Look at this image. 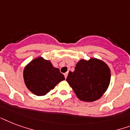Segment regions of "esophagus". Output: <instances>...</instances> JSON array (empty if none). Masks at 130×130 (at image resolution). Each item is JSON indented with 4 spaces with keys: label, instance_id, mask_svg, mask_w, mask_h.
<instances>
[{
    "label": "esophagus",
    "instance_id": "esophagus-1",
    "mask_svg": "<svg viewBox=\"0 0 130 130\" xmlns=\"http://www.w3.org/2000/svg\"><path fill=\"white\" fill-rule=\"evenodd\" d=\"M68 72H66V73H64V76H65V78H67V76H68Z\"/></svg>",
    "mask_w": 130,
    "mask_h": 130
}]
</instances>
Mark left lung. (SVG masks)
<instances>
[{
  "label": "left lung",
  "mask_w": 130,
  "mask_h": 130,
  "mask_svg": "<svg viewBox=\"0 0 130 130\" xmlns=\"http://www.w3.org/2000/svg\"><path fill=\"white\" fill-rule=\"evenodd\" d=\"M110 76V69L105 62L91 58L89 60H79L74 71L69 72L66 81L80 100L93 102L106 91Z\"/></svg>",
  "instance_id": "1"
}]
</instances>
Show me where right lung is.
I'll return each instance as SVG.
<instances>
[{"label": "right lung", "mask_w": 130, "mask_h": 130, "mask_svg": "<svg viewBox=\"0 0 130 130\" xmlns=\"http://www.w3.org/2000/svg\"><path fill=\"white\" fill-rule=\"evenodd\" d=\"M23 77L29 91L38 96L45 95L65 79L59 68L41 56L33 59L24 67Z\"/></svg>", "instance_id": "1"}]
</instances>
